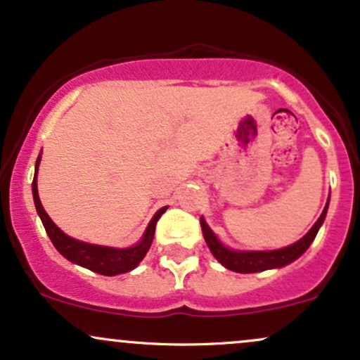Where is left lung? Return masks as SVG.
Segmentation results:
<instances>
[{
	"mask_svg": "<svg viewBox=\"0 0 360 360\" xmlns=\"http://www.w3.org/2000/svg\"><path fill=\"white\" fill-rule=\"evenodd\" d=\"M328 206H330V197L326 200V206H324L323 212L318 218V221L312 225L311 230L304 235L300 240H297L292 245L283 247V249L276 250H235L226 247L225 243L216 237L214 231L211 230L210 225L206 223V219L200 218V228H202L204 240H206L207 247L212 252V256L218 259L226 269H231L235 273H259L266 271V269H278L283 268V266L290 264L295 259H299L305 250L309 249L312 240L318 235L321 225L324 223L326 218Z\"/></svg>",
	"mask_w": 360,
	"mask_h": 360,
	"instance_id": "left-lung-1",
	"label": "left lung"
}]
</instances>
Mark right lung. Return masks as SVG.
<instances>
[{
  "mask_svg": "<svg viewBox=\"0 0 360 360\" xmlns=\"http://www.w3.org/2000/svg\"><path fill=\"white\" fill-rule=\"evenodd\" d=\"M39 163H41V154L37 156L36 173H34V181H32L34 204H36L37 214H39L42 225L46 228V233H48V237L51 238L53 245L56 247L58 252H60L65 259H68V261L73 262V264H79L82 266V268L91 269V271L94 273L104 274V276H115V274L129 273L132 271L134 268H137L139 262L146 257L150 243H153L158 219L161 218V214H163L168 207H161V210L153 216V219L149 221V225L146 228L142 238L132 247L117 249V247L96 245V243L77 240V238H72L70 235L63 233V231L53 223V219L49 218L48 212L44 211V207H42L39 192H37V169H39Z\"/></svg>",
  "mask_w": 360,
  "mask_h": 360,
  "instance_id": "1",
  "label": "right lung"
}]
</instances>
